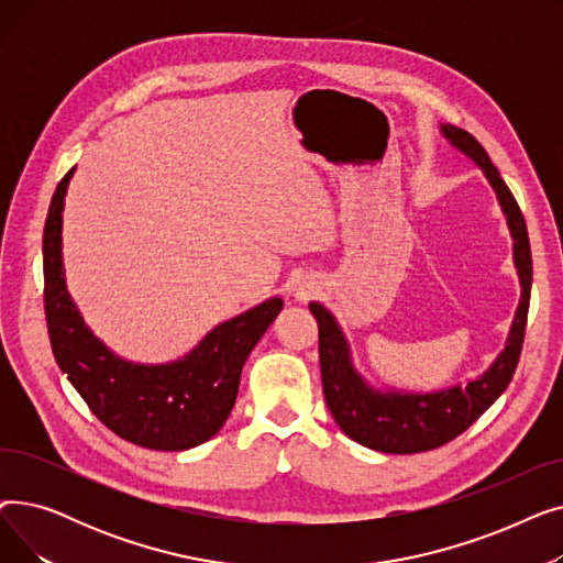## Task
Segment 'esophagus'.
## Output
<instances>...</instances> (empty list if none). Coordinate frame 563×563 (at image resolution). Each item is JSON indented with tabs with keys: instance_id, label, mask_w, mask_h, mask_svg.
<instances>
[{
	"instance_id": "34e87169",
	"label": "esophagus",
	"mask_w": 563,
	"mask_h": 563,
	"mask_svg": "<svg viewBox=\"0 0 563 563\" xmlns=\"http://www.w3.org/2000/svg\"><path fill=\"white\" fill-rule=\"evenodd\" d=\"M308 294H310V287L301 285V287H299V291H297V297H299V299H306V297H308Z\"/></svg>"
}]
</instances>
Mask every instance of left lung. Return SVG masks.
<instances>
[{"instance_id":"left-lung-1","label":"left lung","mask_w":563,"mask_h":563,"mask_svg":"<svg viewBox=\"0 0 563 563\" xmlns=\"http://www.w3.org/2000/svg\"><path fill=\"white\" fill-rule=\"evenodd\" d=\"M442 134L465 153L479 168H484L493 185L501 210L514 236V260L522 285L520 306L505 351L499 353L493 367L470 380L467 386H454L431 395H404V393H374L365 386L361 374L353 369L346 340L335 317L319 303H310V312L319 327V365L323 397H327L331 416L338 427L361 445L386 454H418L435 450L461 435L482 412L507 390L520 361L525 342L529 294H531V249L527 223L520 207L499 177L484 145L470 132L442 125Z\"/></svg>"}]
</instances>
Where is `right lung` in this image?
Masks as SVG:
<instances>
[{
  "label": "right lung",
  "instance_id": "1",
  "mask_svg": "<svg viewBox=\"0 0 563 563\" xmlns=\"http://www.w3.org/2000/svg\"><path fill=\"white\" fill-rule=\"evenodd\" d=\"M68 170L49 202L43 232L45 319L56 365L93 416L139 448L180 452L210 440L228 420L249 353L283 310L269 299L207 335L189 356L170 365H134L86 329L66 289L62 212Z\"/></svg>",
  "mask_w": 563,
  "mask_h": 563
}]
</instances>
